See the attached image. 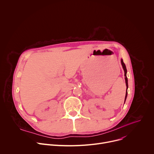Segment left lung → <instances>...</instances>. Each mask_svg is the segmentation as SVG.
<instances>
[{
	"label": "left lung",
	"mask_w": 154,
	"mask_h": 154,
	"mask_svg": "<svg viewBox=\"0 0 154 154\" xmlns=\"http://www.w3.org/2000/svg\"><path fill=\"white\" fill-rule=\"evenodd\" d=\"M121 64H122V68L124 71V76H125V84H126V86H127V88H126V93H125V100H124V103H125V100L127 99V89H128V79H127V69H126V66L124 64V63L123 62V60L121 59Z\"/></svg>",
	"instance_id": "1"
}]
</instances>
